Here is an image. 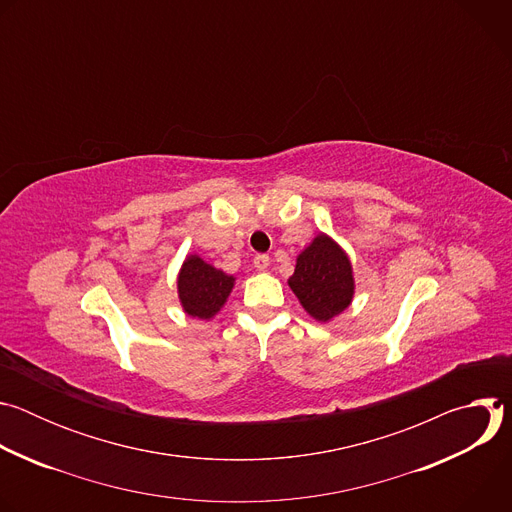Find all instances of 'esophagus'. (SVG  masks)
Masks as SVG:
<instances>
[{
	"mask_svg": "<svg viewBox=\"0 0 512 512\" xmlns=\"http://www.w3.org/2000/svg\"><path fill=\"white\" fill-rule=\"evenodd\" d=\"M253 265L259 269V271H265L267 269V265H269V255H255L253 257Z\"/></svg>",
	"mask_w": 512,
	"mask_h": 512,
	"instance_id": "34e87169",
	"label": "esophagus"
}]
</instances>
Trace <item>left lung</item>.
<instances>
[{
	"label": "left lung",
	"mask_w": 512,
	"mask_h": 512,
	"mask_svg": "<svg viewBox=\"0 0 512 512\" xmlns=\"http://www.w3.org/2000/svg\"><path fill=\"white\" fill-rule=\"evenodd\" d=\"M287 283L306 312L320 322L348 308L354 294L350 261L326 235H318L312 245L300 253L296 271Z\"/></svg>",
	"instance_id": "obj_1"
}]
</instances>
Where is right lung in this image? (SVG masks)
Here are the masks:
<instances>
[{"label": "right lung", "instance_id": "1", "mask_svg": "<svg viewBox=\"0 0 512 512\" xmlns=\"http://www.w3.org/2000/svg\"><path fill=\"white\" fill-rule=\"evenodd\" d=\"M233 283V275L214 269L196 255L188 257L178 277V294L184 312L192 318H212L227 302Z\"/></svg>", "mask_w": 512, "mask_h": 512}]
</instances>
